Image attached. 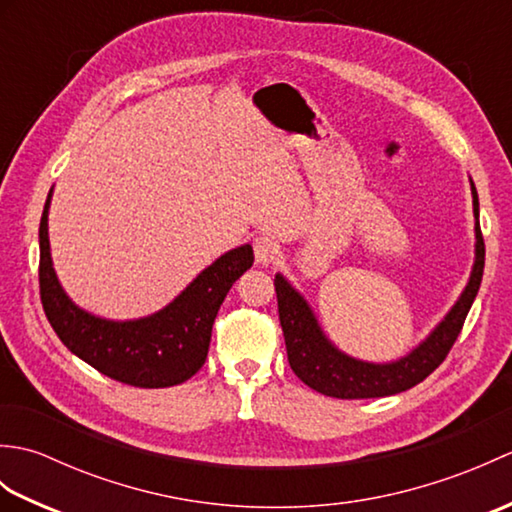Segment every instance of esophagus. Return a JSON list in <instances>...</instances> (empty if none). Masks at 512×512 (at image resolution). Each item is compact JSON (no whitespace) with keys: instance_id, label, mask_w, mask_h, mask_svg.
I'll return each instance as SVG.
<instances>
[{"instance_id":"1","label":"esophagus","mask_w":512,"mask_h":512,"mask_svg":"<svg viewBox=\"0 0 512 512\" xmlns=\"http://www.w3.org/2000/svg\"><path fill=\"white\" fill-rule=\"evenodd\" d=\"M253 250H255L257 264H270V262H275L279 255V244L273 237L259 235L253 239Z\"/></svg>"}]
</instances>
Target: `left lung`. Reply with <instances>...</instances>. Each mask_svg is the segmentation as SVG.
Segmentation results:
<instances>
[{
	"label": "left lung",
	"mask_w": 512,
	"mask_h": 512,
	"mask_svg": "<svg viewBox=\"0 0 512 512\" xmlns=\"http://www.w3.org/2000/svg\"><path fill=\"white\" fill-rule=\"evenodd\" d=\"M473 189V213L475 222V264L469 284H466L462 297L444 317V321L436 330L429 334V339L420 343L416 350L400 358L396 363H363L339 352L328 341L319 328L317 319L299 292L292 288L288 281L277 275L275 292L279 306V321L284 330L288 363L303 383L312 387L319 394L332 398H380L400 394V391L411 389L413 385L422 383L433 369L447 358L451 347L462 332L466 314H469L477 290L482 284L484 275V237L480 231V202H477V191Z\"/></svg>",
	"instance_id": "obj_1"
}]
</instances>
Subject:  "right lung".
Here are the masks:
<instances>
[{"label":"right lung","mask_w":512,"mask_h":512,"mask_svg":"<svg viewBox=\"0 0 512 512\" xmlns=\"http://www.w3.org/2000/svg\"><path fill=\"white\" fill-rule=\"evenodd\" d=\"M39 224V292L43 312L61 343L118 383L158 389L180 385L204 365L211 330L226 292L253 266V248L228 250L204 268L167 308L138 321H107L76 308L54 275L48 242V206Z\"/></svg>","instance_id":"add662e5"}]
</instances>
